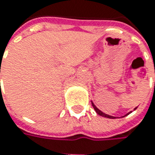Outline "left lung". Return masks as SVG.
I'll use <instances>...</instances> for the list:
<instances>
[{
	"mask_svg": "<svg viewBox=\"0 0 155 155\" xmlns=\"http://www.w3.org/2000/svg\"><path fill=\"white\" fill-rule=\"evenodd\" d=\"M91 104H92V106H93V108L95 109V111H96V112H97V113H98V114H99L100 116H102V117H108V118H116L115 117H112V116H109V115H108V114H105V113H103L102 111H101V110H100L99 108H97V107H96V106H95V105H94L93 103H91ZM136 108H135V109H136ZM131 112H132V111H131ZM131 112H129L128 114H130ZM128 114H127L126 116H127ZM126 116H125V117H126Z\"/></svg>",
	"mask_w": 155,
	"mask_h": 155,
	"instance_id": "8db88e82",
	"label": "left lung"
}]
</instances>
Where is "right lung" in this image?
Here are the masks:
<instances>
[{"label": "right lung", "mask_w": 155, "mask_h": 155, "mask_svg": "<svg viewBox=\"0 0 155 155\" xmlns=\"http://www.w3.org/2000/svg\"><path fill=\"white\" fill-rule=\"evenodd\" d=\"M0 67H1V66H0Z\"/></svg>", "instance_id": "right-lung-1"}]
</instances>
